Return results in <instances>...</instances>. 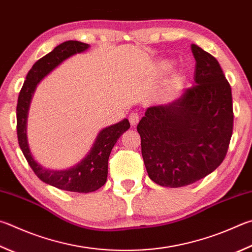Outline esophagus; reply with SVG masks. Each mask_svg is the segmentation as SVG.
I'll return each instance as SVG.
<instances>
[{
  "instance_id": "34e87169",
  "label": "esophagus",
  "mask_w": 252,
  "mask_h": 252,
  "mask_svg": "<svg viewBox=\"0 0 252 252\" xmlns=\"http://www.w3.org/2000/svg\"><path fill=\"white\" fill-rule=\"evenodd\" d=\"M129 121L131 123V126H135L138 125V122L140 121V114L138 112H132L129 116Z\"/></svg>"
}]
</instances>
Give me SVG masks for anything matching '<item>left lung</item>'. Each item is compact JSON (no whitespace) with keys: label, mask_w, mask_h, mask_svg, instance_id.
Segmentation results:
<instances>
[{"label":"left lung","mask_w":252,"mask_h":252,"mask_svg":"<svg viewBox=\"0 0 252 252\" xmlns=\"http://www.w3.org/2000/svg\"><path fill=\"white\" fill-rule=\"evenodd\" d=\"M194 84L173 102L146 109L136 130L149 177L183 187L214 172L226 158L234 127L231 87L217 59L191 44Z\"/></svg>","instance_id":"obj_1"}]
</instances>
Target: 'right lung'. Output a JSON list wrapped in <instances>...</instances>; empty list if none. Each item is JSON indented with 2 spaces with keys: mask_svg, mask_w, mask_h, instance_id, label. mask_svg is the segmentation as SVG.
<instances>
[{
  "mask_svg": "<svg viewBox=\"0 0 252 252\" xmlns=\"http://www.w3.org/2000/svg\"><path fill=\"white\" fill-rule=\"evenodd\" d=\"M89 47L88 44L78 40H68L55 47L46 56L36 62L26 76L18 94L16 107V131L17 140L23 154L30 166L39 180L57 187L59 189L76 191V193H90L97 190L107 182L108 159L111 150L123 132L130 127L129 121L125 120L108 126L98 134L90 152L77 165L65 171H49L39 165L32 157L26 138V120L32 95L36 86L55 67L71 55L81 53Z\"/></svg>",
  "mask_w": 252,
  "mask_h": 252,
  "instance_id": "obj_1",
  "label": "right lung"
}]
</instances>
